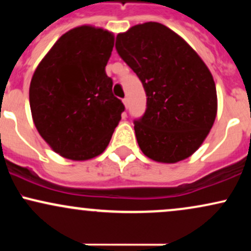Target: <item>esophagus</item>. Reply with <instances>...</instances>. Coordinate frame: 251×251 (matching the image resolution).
<instances>
[{"label":"esophagus","instance_id":"esophagus-1","mask_svg":"<svg viewBox=\"0 0 251 251\" xmlns=\"http://www.w3.org/2000/svg\"><path fill=\"white\" fill-rule=\"evenodd\" d=\"M123 102H124V105H125V107L127 108L128 107V99H127V98H124Z\"/></svg>","mask_w":251,"mask_h":251}]
</instances>
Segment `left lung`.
Listing matches in <instances>:
<instances>
[{"mask_svg": "<svg viewBox=\"0 0 251 251\" xmlns=\"http://www.w3.org/2000/svg\"><path fill=\"white\" fill-rule=\"evenodd\" d=\"M116 50L148 97L145 113L134 120L143 153L160 163L190 157L209 134L217 113L209 68L179 35L157 22L118 34Z\"/></svg>", "mask_w": 251, "mask_h": 251, "instance_id": "8db88e82", "label": "left lung"}]
</instances>
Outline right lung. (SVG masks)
Segmentation results:
<instances>
[{"instance_id":"add662e5","label":"right lung","mask_w":251,"mask_h":251,"mask_svg":"<svg viewBox=\"0 0 251 251\" xmlns=\"http://www.w3.org/2000/svg\"><path fill=\"white\" fill-rule=\"evenodd\" d=\"M113 46L109 31L76 27L54 43L31 77L34 124L48 145L67 159L102 153L125 111L105 71Z\"/></svg>"}]
</instances>
